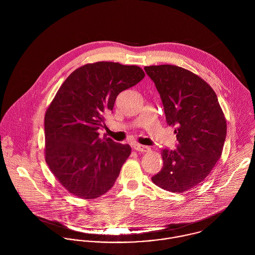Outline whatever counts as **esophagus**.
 Segmentation results:
<instances>
[{
	"instance_id": "obj_1",
	"label": "esophagus",
	"mask_w": 255,
	"mask_h": 255,
	"mask_svg": "<svg viewBox=\"0 0 255 255\" xmlns=\"http://www.w3.org/2000/svg\"><path fill=\"white\" fill-rule=\"evenodd\" d=\"M133 148H134L135 151L142 152V153H145V152H149V151H150V148H149V147L144 145H140V144H134Z\"/></svg>"
}]
</instances>
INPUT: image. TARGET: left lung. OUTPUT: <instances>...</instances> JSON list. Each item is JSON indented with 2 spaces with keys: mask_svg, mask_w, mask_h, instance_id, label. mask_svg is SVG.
Returning <instances> with one entry per match:
<instances>
[{
  "mask_svg": "<svg viewBox=\"0 0 255 255\" xmlns=\"http://www.w3.org/2000/svg\"><path fill=\"white\" fill-rule=\"evenodd\" d=\"M160 93L167 125L176 127L179 146L162 151L163 168L152 182L171 192L195 188L223 152L227 122L212 87L197 74L174 65L144 68Z\"/></svg>",
  "mask_w": 255,
  "mask_h": 255,
  "instance_id": "obj_1",
  "label": "left lung"
}]
</instances>
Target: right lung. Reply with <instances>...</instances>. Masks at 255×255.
I'll use <instances>...</instances> for the list:
<instances>
[{"instance_id":"1","label":"right lung","mask_w":255,"mask_h":255,"mask_svg":"<svg viewBox=\"0 0 255 255\" xmlns=\"http://www.w3.org/2000/svg\"><path fill=\"white\" fill-rule=\"evenodd\" d=\"M145 73L113 62L86 64L71 73L45 114V161L74 196L94 199L106 193L131 152L128 144L99 136L104 116L117 96Z\"/></svg>"}]
</instances>
